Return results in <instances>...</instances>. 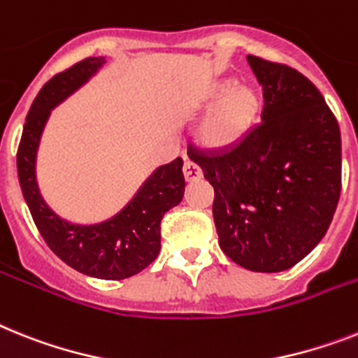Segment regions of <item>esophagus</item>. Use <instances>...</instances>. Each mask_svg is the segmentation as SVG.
I'll return each mask as SVG.
<instances>
[{
  "label": "esophagus",
  "instance_id": "obj_1",
  "mask_svg": "<svg viewBox=\"0 0 358 358\" xmlns=\"http://www.w3.org/2000/svg\"><path fill=\"white\" fill-rule=\"evenodd\" d=\"M184 176L187 182H196V180L202 178V169L194 162L187 160L184 164Z\"/></svg>",
  "mask_w": 358,
  "mask_h": 358
}]
</instances>
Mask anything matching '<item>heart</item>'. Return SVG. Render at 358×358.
<instances>
[{"label": "heart", "instance_id": "b5f03b06", "mask_svg": "<svg viewBox=\"0 0 358 358\" xmlns=\"http://www.w3.org/2000/svg\"><path fill=\"white\" fill-rule=\"evenodd\" d=\"M207 101H215L196 131L198 142L213 151H224L249 133L260 110L258 92L236 85L235 80H220L209 89Z\"/></svg>", "mask_w": 358, "mask_h": 358}]
</instances>
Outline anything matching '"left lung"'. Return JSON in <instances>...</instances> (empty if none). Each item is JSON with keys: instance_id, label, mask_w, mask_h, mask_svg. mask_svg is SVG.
Returning a JSON list of instances; mask_svg holds the SVG:
<instances>
[{"instance_id": "obj_1", "label": "left lung", "mask_w": 358, "mask_h": 358, "mask_svg": "<svg viewBox=\"0 0 358 358\" xmlns=\"http://www.w3.org/2000/svg\"><path fill=\"white\" fill-rule=\"evenodd\" d=\"M262 123L231 149L187 155L215 189L222 251L257 273L286 271L324 238L342 187L341 129L317 87L284 63L248 56Z\"/></svg>"}]
</instances>
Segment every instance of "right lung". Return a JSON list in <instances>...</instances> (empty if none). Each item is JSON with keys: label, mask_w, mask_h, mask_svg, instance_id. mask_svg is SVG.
Segmentation results:
<instances>
[{"label": "right lung", "mask_w": 358, "mask_h": 358, "mask_svg": "<svg viewBox=\"0 0 358 358\" xmlns=\"http://www.w3.org/2000/svg\"><path fill=\"white\" fill-rule=\"evenodd\" d=\"M103 58H85L58 72L32 101L17 147V176L36 227L54 253L83 275L122 280L151 266L160 253L162 218L184 198V160L176 158L156 169L134 200L110 220L74 225L62 220L43 202L36 184V149L50 109L87 82Z\"/></svg>", "instance_id": "right-lung-1"}]
</instances>
